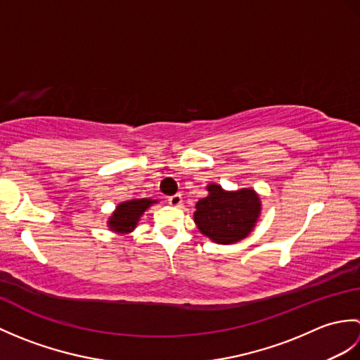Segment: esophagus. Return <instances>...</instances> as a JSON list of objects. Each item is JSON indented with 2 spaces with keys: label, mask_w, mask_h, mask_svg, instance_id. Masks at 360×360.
Returning a JSON list of instances; mask_svg holds the SVG:
<instances>
[{
  "label": "esophagus",
  "mask_w": 360,
  "mask_h": 360,
  "mask_svg": "<svg viewBox=\"0 0 360 360\" xmlns=\"http://www.w3.org/2000/svg\"><path fill=\"white\" fill-rule=\"evenodd\" d=\"M168 202H170L172 205H174V207H179V205L182 204V195L176 193V195L170 196V198H168Z\"/></svg>",
  "instance_id": "obj_1"
}]
</instances>
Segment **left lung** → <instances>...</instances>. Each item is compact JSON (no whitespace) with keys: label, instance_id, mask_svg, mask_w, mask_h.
I'll use <instances>...</instances> for the list:
<instances>
[{"label":"left lung","instance_id":"8db88e82","mask_svg":"<svg viewBox=\"0 0 360 360\" xmlns=\"http://www.w3.org/2000/svg\"><path fill=\"white\" fill-rule=\"evenodd\" d=\"M209 195L196 202L193 213L200 232L218 244H233L254 231L262 215V200L254 188L224 190L207 186Z\"/></svg>","mask_w":360,"mask_h":360}]
</instances>
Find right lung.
<instances>
[{
    "instance_id": "add662e5",
    "label": "right lung",
    "mask_w": 360,
    "mask_h": 360,
    "mask_svg": "<svg viewBox=\"0 0 360 360\" xmlns=\"http://www.w3.org/2000/svg\"><path fill=\"white\" fill-rule=\"evenodd\" d=\"M158 204V200H150V198H142V200H131L117 204L114 209L111 217L108 218V227L110 231L119 235L131 233L137 223H139L143 212L147 210L150 205Z\"/></svg>"
}]
</instances>
